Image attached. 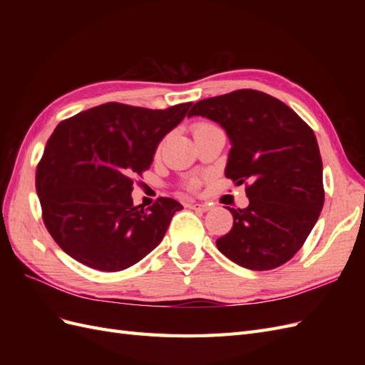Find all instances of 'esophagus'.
<instances>
[{
	"label": "esophagus",
	"instance_id": "34e87169",
	"mask_svg": "<svg viewBox=\"0 0 365 365\" xmlns=\"http://www.w3.org/2000/svg\"><path fill=\"white\" fill-rule=\"evenodd\" d=\"M190 208L196 210V212H207L210 207L207 204H202V202H193V204H190Z\"/></svg>",
	"mask_w": 365,
	"mask_h": 365
}]
</instances>
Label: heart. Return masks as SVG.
Masks as SVG:
<instances>
[{
  "instance_id": "heart-1",
  "label": "heart",
  "mask_w": 365,
  "mask_h": 365,
  "mask_svg": "<svg viewBox=\"0 0 365 365\" xmlns=\"http://www.w3.org/2000/svg\"><path fill=\"white\" fill-rule=\"evenodd\" d=\"M212 125H208V123H197L196 126H195V130H200V129H204V128H210ZM192 185L193 187H196V182H192Z\"/></svg>"
}]
</instances>
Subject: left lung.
Listing matches in <instances>:
<instances>
[{
    "mask_svg": "<svg viewBox=\"0 0 365 365\" xmlns=\"http://www.w3.org/2000/svg\"><path fill=\"white\" fill-rule=\"evenodd\" d=\"M225 129L231 149L225 176L247 185V208H230L233 228L216 240L230 260L252 271L292 259L324 204L323 161L314 130L279 98L239 90L193 105Z\"/></svg>",
    "mask_w": 365,
    "mask_h": 365,
    "instance_id": "left-lung-1",
    "label": "left lung"
}]
</instances>
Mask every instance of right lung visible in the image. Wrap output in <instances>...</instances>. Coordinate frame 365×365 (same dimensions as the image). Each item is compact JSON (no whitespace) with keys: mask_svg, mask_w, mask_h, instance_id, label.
<instances>
[{"mask_svg":"<svg viewBox=\"0 0 365 365\" xmlns=\"http://www.w3.org/2000/svg\"><path fill=\"white\" fill-rule=\"evenodd\" d=\"M192 103L146 109L105 103L61 121L36 169L42 219L56 244L98 271L126 269L155 250L182 205L132 202L134 181Z\"/></svg>","mask_w":365,"mask_h":365,"instance_id":"right-lung-1","label":"right lung"}]
</instances>
